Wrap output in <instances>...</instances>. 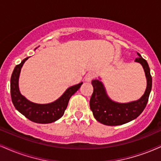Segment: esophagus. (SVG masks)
Segmentation results:
<instances>
[{
  "label": "esophagus",
  "instance_id": "34e87169",
  "mask_svg": "<svg viewBox=\"0 0 161 161\" xmlns=\"http://www.w3.org/2000/svg\"><path fill=\"white\" fill-rule=\"evenodd\" d=\"M93 77H94V74L90 73V74H88L86 77H85V81H86V82H90V81L93 79Z\"/></svg>",
  "mask_w": 161,
  "mask_h": 161
}]
</instances>
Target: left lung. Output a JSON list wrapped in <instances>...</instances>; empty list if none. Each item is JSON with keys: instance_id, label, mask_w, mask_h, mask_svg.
Masks as SVG:
<instances>
[{"instance_id": "left-lung-1", "label": "left lung", "mask_w": 161, "mask_h": 161, "mask_svg": "<svg viewBox=\"0 0 161 161\" xmlns=\"http://www.w3.org/2000/svg\"><path fill=\"white\" fill-rule=\"evenodd\" d=\"M137 54L139 57L134 62L141 64L147 82L144 94L138 100L128 103L114 102L108 96L102 81L98 79L92 80L93 93L90 102V109L96 119L102 124L110 126L125 124L137 118L146 108L152 90V78L148 63L140 53Z\"/></svg>"}]
</instances>
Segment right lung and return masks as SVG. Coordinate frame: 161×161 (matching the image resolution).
Listing matches in <instances>:
<instances>
[{"label": "right lung", "mask_w": 161, "mask_h": 161, "mask_svg": "<svg viewBox=\"0 0 161 161\" xmlns=\"http://www.w3.org/2000/svg\"><path fill=\"white\" fill-rule=\"evenodd\" d=\"M28 58L29 57H26L24 59L20 64L15 67L13 71L10 79L12 102L19 112L32 122L40 124L52 123L63 116L68 106L69 99L80 89L83 82L69 87L54 102L48 104L33 103L21 94L19 86L20 72L24 63Z\"/></svg>", "instance_id": "right-lung-1"}]
</instances>
